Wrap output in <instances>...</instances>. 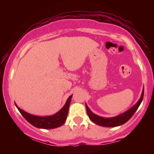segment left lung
Masks as SVG:
<instances>
[{"mask_svg":"<svg viewBox=\"0 0 154 154\" xmlns=\"http://www.w3.org/2000/svg\"><path fill=\"white\" fill-rule=\"evenodd\" d=\"M143 95L144 88L143 89L142 94H141V96L140 98V99L138 100V101H137L133 106L130 108V109H128V110L125 111V112L119 114V115L110 118L103 117V116L96 115L94 113L92 112L91 109H89V107L88 106L87 104L85 103L88 115L92 122H93L96 124V125H100V126L106 127V128H114V127L120 126V125L126 123L133 116V114H135V111H137V109H138L139 106L140 105L141 102H142L143 99Z\"/></svg>","mask_w":154,"mask_h":154,"instance_id":"1","label":"left lung"}]
</instances>
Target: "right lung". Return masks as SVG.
I'll return each mask as SVG.
<instances>
[{"mask_svg": "<svg viewBox=\"0 0 154 154\" xmlns=\"http://www.w3.org/2000/svg\"><path fill=\"white\" fill-rule=\"evenodd\" d=\"M72 97V95L69 97L66 103L58 112L51 116H40L33 115L21 109L16 103L15 105L24 119L35 128L40 129H54L62 126L66 121Z\"/></svg>", "mask_w": 154, "mask_h": 154, "instance_id": "right-lung-1", "label": "right lung"}]
</instances>
